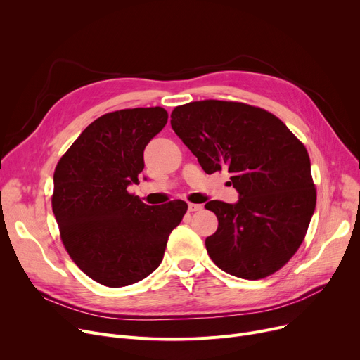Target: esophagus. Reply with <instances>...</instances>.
Returning a JSON list of instances; mask_svg holds the SVG:
<instances>
[{"label": "esophagus", "instance_id": "34e87169", "mask_svg": "<svg viewBox=\"0 0 360 360\" xmlns=\"http://www.w3.org/2000/svg\"><path fill=\"white\" fill-rule=\"evenodd\" d=\"M201 209H202L201 204H194V202L188 204V212H200Z\"/></svg>", "mask_w": 360, "mask_h": 360}]
</instances>
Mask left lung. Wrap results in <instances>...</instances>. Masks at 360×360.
Masks as SVG:
<instances>
[{
	"label": "left lung",
	"instance_id": "1",
	"mask_svg": "<svg viewBox=\"0 0 360 360\" xmlns=\"http://www.w3.org/2000/svg\"><path fill=\"white\" fill-rule=\"evenodd\" d=\"M176 136L205 174L228 169L235 204L209 201L219 220L205 248L232 276L267 277L293 257L316 204L305 146L273 113L240 102L200 101L170 115Z\"/></svg>",
	"mask_w": 360,
	"mask_h": 360
}]
</instances>
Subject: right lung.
Here are the masks:
<instances>
[{"label": "right lung", "instance_id": "obj_1", "mask_svg": "<svg viewBox=\"0 0 360 360\" xmlns=\"http://www.w3.org/2000/svg\"><path fill=\"white\" fill-rule=\"evenodd\" d=\"M166 122L160 106L105 113L55 167L52 212L64 247L103 286H128L153 273L186 213L185 201L147 205L127 191L144 169L146 146Z\"/></svg>", "mask_w": 360, "mask_h": 360}]
</instances>
